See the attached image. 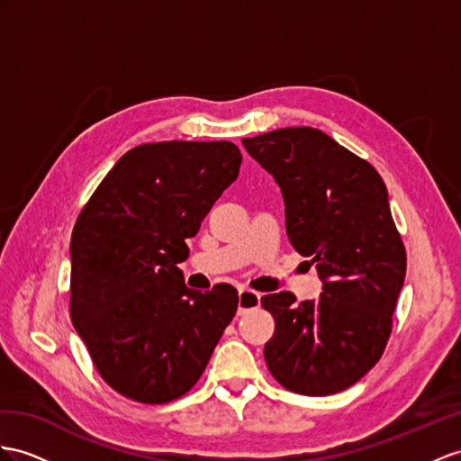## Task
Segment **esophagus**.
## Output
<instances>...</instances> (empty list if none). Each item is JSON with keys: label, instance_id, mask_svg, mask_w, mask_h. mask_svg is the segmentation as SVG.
<instances>
[{"label": "esophagus", "instance_id": "1", "mask_svg": "<svg viewBox=\"0 0 461 461\" xmlns=\"http://www.w3.org/2000/svg\"><path fill=\"white\" fill-rule=\"evenodd\" d=\"M238 305H240V308H238L240 313L251 312V310H255V308H258V305H261V294H257L249 288H241Z\"/></svg>", "mask_w": 461, "mask_h": 461}]
</instances>
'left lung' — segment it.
I'll use <instances>...</instances> for the list:
<instances>
[{
  "mask_svg": "<svg viewBox=\"0 0 461 461\" xmlns=\"http://www.w3.org/2000/svg\"><path fill=\"white\" fill-rule=\"evenodd\" d=\"M241 141L275 176L288 240L323 282L317 300L296 303L290 292L261 298L275 317L267 366L294 393H339L380 360L403 288L407 257L387 188L368 161L317 128H280Z\"/></svg>",
  "mask_w": 461,
  "mask_h": 461,
  "instance_id": "8db88e82",
  "label": "left lung"
}]
</instances>
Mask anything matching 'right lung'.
<instances>
[{
    "label": "right lung",
    "mask_w": 461,
    "mask_h": 461,
    "mask_svg": "<svg viewBox=\"0 0 461 461\" xmlns=\"http://www.w3.org/2000/svg\"><path fill=\"white\" fill-rule=\"evenodd\" d=\"M240 165L231 141L141 144L81 210L69 313L103 380L128 399L159 405L185 395L238 312L231 285L191 290L176 265Z\"/></svg>",
    "instance_id": "1"
}]
</instances>
